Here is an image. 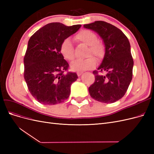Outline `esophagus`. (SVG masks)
<instances>
[{
	"instance_id": "34e87169",
	"label": "esophagus",
	"mask_w": 154,
	"mask_h": 154,
	"mask_svg": "<svg viewBox=\"0 0 154 154\" xmlns=\"http://www.w3.org/2000/svg\"><path fill=\"white\" fill-rule=\"evenodd\" d=\"M82 74H83V72H82V71H78V72H77V75H78V76H80Z\"/></svg>"
}]
</instances>
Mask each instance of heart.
Instances as JSON below:
<instances>
[{
    "instance_id": "obj_1",
    "label": "heart",
    "mask_w": 154,
    "mask_h": 154,
    "mask_svg": "<svg viewBox=\"0 0 154 154\" xmlns=\"http://www.w3.org/2000/svg\"><path fill=\"white\" fill-rule=\"evenodd\" d=\"M75 39L80 42L88 45L87 54L88 57L74 60L71 63V67L74 71H83L94 68L96 65V60L91 55H94L98 60L103 58L105 52L103 44L97 41V36L96 33L87 29L79 32L75 36ZM60 52L65 58L70 61L74 58V49L71 39L66 38L63 40L60 46Z\"/></svg>"
}]
</instances>
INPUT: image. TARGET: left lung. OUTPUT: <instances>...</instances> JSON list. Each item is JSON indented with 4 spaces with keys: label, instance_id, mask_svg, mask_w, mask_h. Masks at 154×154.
<instances>
[{
    "label": "left lung",
    "instance_id": "8db88e82",
    "mask_svg": "<svg viewBox=\"0 0 154 154\" xmlns=\"http://www.w3.org/2000/svg\"><path fill=\"white\" fill-rule=\"evenodd\" d=\"M103 41L105 53L97 71H93L95 81L88 88L91 96L105 103H112L124 96L132 79L134 60L127 37L118 27L104 21L85 24ZM105 72V75L101 72Z\"/></svg>",
    "mask_w": 154,
    "mask_h": 154
}]
</instances>
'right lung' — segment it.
Segmentation results:
<instances>
[{"mask_svg":"<svg viewBox=\"0 0 154 154\" xmlns=\"http://www.w3.org/2000/svg\"><path fill=\"white\" fill-rule=\"evenodd\" d=\"M81 26L50 23L29 38L24 58V77L31 95L39 103L55 105L69 97L71 84L78 76L76 72H65L69 65L60 52V46Z\"/></svg>","mask_w":154,"mask_h":154,"instance_id":"add662e5","label":"right lung"}]
</instances>
